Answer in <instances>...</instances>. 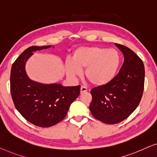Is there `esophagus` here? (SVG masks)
I'll return each mask as SVG.
<instances>
[{
	"label": "esophagus",
	"mask_w": 157,
	"mask_h": 157,
	"mask_svg": "<svg viewBox=\"0 0 157 157\" xmlns=\"http://www.w3.org/2000/svg\"><path fill=\"white\" fill-rule=\"evenodd\" d=\"M87 91V87H85V86H81L80 88V92L81 93H83V92H85Z\"/></svg>",
	"instance_id": "obj_1"
}]
</instances>
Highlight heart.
Wrapping results in <instances>:
<instances>
[{
  "label": "heart",
  "instance_id": "heart-1",
  "mask_svg": "<svg viewBox=\"0 0 157 157\" xmlns=\"http://www.w3.org/2000/svg\"><path fill=\"white\" fill-rule=\"evenodd\" d=\"M121 63L122 57L117 50L91 46L75 50L72 59L66 60L65 67L67 73L72 78L81 76L82 69L86 68L88 80L96 86H103L117 76Z\"/></svg>",
  "mask_w": 157,
  "mask_h": 157
}]
</instances>
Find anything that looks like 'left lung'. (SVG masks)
<instances>
[{"instance_id":"obj_1","label":"left lung","mask_w":157,"mask_h":157,"mask_svg":"<svg viewBox=\"0 0 157 157\" xmlns=\"http://www.w3.org/2000/svg\"><path fill=\"white\" fill-rule=\"evenodd\" d=\"M115 45L124 57L120 72L109 83L94 87L90 92L92 116L108 124L122 122L136 109L144 86V66L140 57L124 45Z\"/></svg>"}]
</instances>
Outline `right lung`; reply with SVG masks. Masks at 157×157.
I'll use <instances>...</instances> for the list:
<instances>
[{"mask_svg":"<svg viewBox=\"0 0 157 157\" xmlns=\"http://www.w3.org/2000/svg\"><path fill=\"white\" fill-rule=\"evenodd\" d=\"M48 48L50 46L27 48L15 59L10 72V93L15 108L26 120L40 127H51L63 120L80 93V85H45L28 78L25 70L27 59L34 51Z\"/></svg>","mask_w":157,"mask_h":157,"instance_id":"1","label":"right lung"}]
</instances>
